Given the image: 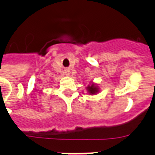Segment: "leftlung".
Returning <instances> with one entry per match:
<instances>
[{
  "label": "left lung",
  "mask_w": 155,
  "mask_h": 155,
  "mask_svg": "<svg viewBox=\"0 0 155 155\" xmlns=\"http://www.w3.org/2000/svg\"><path fill=\"white\" fill-rule=\"evenodd\" d=\"M87 90H88V92L91 93V94H95V93H97L98 92V88H97L94 84L91 85V86H88L87 87Z\"/></svg>",
  "instance_id": "obj_1"
}]
</instances>
